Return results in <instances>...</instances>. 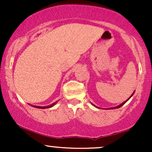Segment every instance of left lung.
<instances>
[{"label":"left lung","instance_id":"1","mask_svg":"<svg viewBox=\"0 0 152 152\" xmlns=\"http://www.w3.org/2000/svg\"><path fill=\"white\" fill-rule=\"evenodd\" d=\"M134 93H133V94H132V95H133V94H134ZM132 96H131L129 97V98L128 99H127V100H126V101H125V102H123V103H122V104H120V105H119V106H116V107H113V108H110V109H118V108H120V107H121V106H123V105H124V104H125V103H126V102H127V101H128V100H129V99L131 98V97H132Z\"/></svg>","mask_w":152,"mask_h":152}]
</instances>
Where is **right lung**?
Masks as SVG:
<instances>
[{"label": "right lung", "mask_w": 152, "mask_h": 152, "mask_svg": "<svg viewBox=\"0 0 152 152\" xmlns=\"http://www.w3.org/2000/svg\"><path fill=\"white\" fill-rule=\"evenodd\" d=\"M56 102H55V103H53V104H50V106H34V107H36V108H38V109H45V108H50V107H52V106H54L56 104Z\"/></svg>", "instance_id": "1"}]
</instances>
